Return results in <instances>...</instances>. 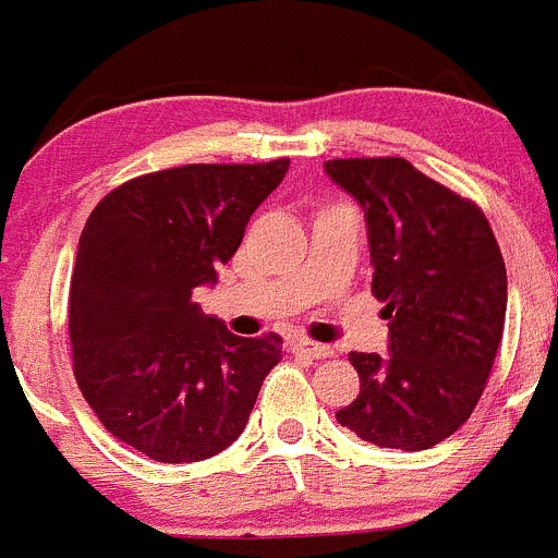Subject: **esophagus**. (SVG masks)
I'll return each instance as SVG.
<instances>
[{"mask_svg":"<svg viewBox=\"0 0 558 558\" xmlns=\"http://www.w3.org/2000/svg\"><path fill=\"white\" fill-rule=\"evenodd\" d=\"M291 350L300 352V355L314 357V361H325V357H332V347H327V343L308 341V338H296V341L291 343Z\"/></svg>","mask_w":558,"mask_h":558,"instance_id":"obj_1","label":"esophagus"}]
</instances>
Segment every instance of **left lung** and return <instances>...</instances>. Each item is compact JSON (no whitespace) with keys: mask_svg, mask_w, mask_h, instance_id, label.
I'll list each match as a JSON object with an SVG mask.
<instances>
[{"mask_svg":"<svg viewBox=\"0 0 558 558\" xmlns=\"http://www.w3.org/2000/svg\"><path fill=\"white\" fill-rule=\"evenodd\" d=\"M325 170L361 201L372 294L385 303L390 355L352 352L361 393L338 424L383 449L424 451L476 408L507 319V267L471 197L402 156L330 159Z\"/></svg>","mask_w":558,"mask_h":558,"instance_id":"obj_1","label":"left lung"}]
</instances>
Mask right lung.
Returning <instances> with one entry per match:
<instances>
[{"mask_svg": "<svg viewBox=\"0 0 558 558\" xmlns=\"http://www.w3.org/2000/svg\"><path fill=\"white\" fill-rule=\"evenodd\" d=\"M286 170L289 159L156 170L87 217L68 296L74 377L98 421L150 460L228 449L283 357L280 336H233L192 291L215 283Z\"/></svg>", "mask_w": 558, "mask_h": 558, "instance_id": "1", "label": "right lung"}]
</instances>
